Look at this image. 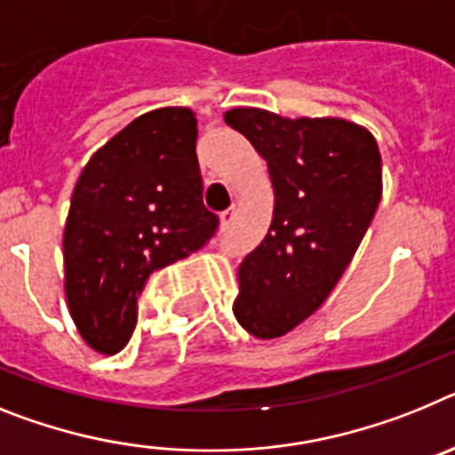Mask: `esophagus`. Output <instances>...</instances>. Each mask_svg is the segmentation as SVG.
<instances>
[{
    "mask_svg": "<svg viewBox=\"0 0 455 455\" xmlns=\"http://www.w3.org/2000/svg\"><path fill=\"white\" fill-rule=\"evenodd\" d=\"M233 220H235V208H228V211H224L222 215H220V228H222V231H227V228L231 227Z\"/></svg>",
    "mask_w": 455,
    "mask_h": 455,
    "instance_id": "esophagus-1",
    "label": "esophagus"
}]
</instances>
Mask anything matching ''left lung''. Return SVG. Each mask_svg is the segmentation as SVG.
Masks as SVG:
<instances>
[{
  "instance_id": "1",
  "label": "left lung",
  "mask_w": 455,
  "mask_h": 455,
  "mask_svg": "<svg viewBox=\"0 0 455 455\" xmlns=\"http://www.w3.org/2000/svg\"><path fill=\"white\" fill-rule=\"evenodd\" d=\"M224 121L267 164L275 208L266 238L238 266L235 321L276 339L307 321L353 260L382 196L378 141L339 116L233 108Z\"/></svg>"
}]
</instances>
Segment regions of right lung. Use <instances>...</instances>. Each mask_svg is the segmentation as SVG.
<instances>
[{
  "label": "right lung",
  "mask_w": 455,
  "mask_h": 455,
  "mask_svg": "<svg viewBox=\"0 0 455 455\" xmlns=\"http://www.w3.org/2000/svg\"><path fill=\"white\" fill-rule=\"evenodd\" d=\"M215 228L192 109H153L114 134L82 169L63 227V291L80 337L100 355L125 347L148 275Z\"/></svg>",
  "instance_id": "add662e5"
}]
</instances>
